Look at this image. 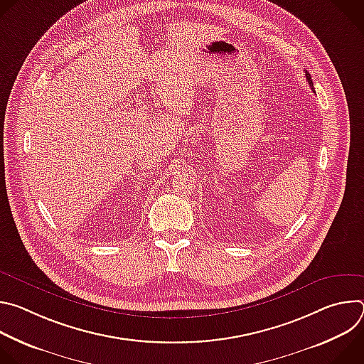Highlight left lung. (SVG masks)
<instances>
[{"label":"left lung","instance_id":"8db88e82","mask_svg":"<svg viewBox=\"0 0 364 364\" xmlns=\"http://www.w3.org/2000/svg\"><path fill=\"white\" fill-rule=\"evenodd\" d=\"M305 77H306V80H308V83H309V86H311V89L314 90V86H313V79H311V75L305 70ZM316 92V90H314Z\"/></svg>","mask_w":364,"mask_h":364}]
</instances>
